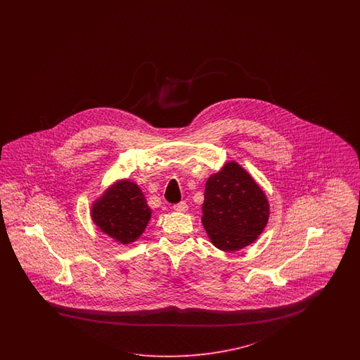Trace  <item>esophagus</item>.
<instances>
[{
    "label": "esophagus",
    "instance_id": "1",
    "mask_svg": "<svg viewBox=\"0 0 360 360\" xmlns=\"http://www.w3.org/2000/svg\"><path fill=\"white\" fill-rule=\"evenodd\" d=\"M187 205H186V202H181V203H178V205H174L173 206V210H174L175 212H186L187 211Z\"/></svg>",
    "mask_w": 360,
    "mask_h": 360
}]
</instances>
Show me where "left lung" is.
<instances>
[{"instance_id":"8db88e82","label":"left lung","mask_w":360,"mask_h":360,"mask_svg":"<svg viewBox=\"0 0 360 360\" xmlns=\"http://www.w3.org/2000/svg\"><path fill=\"white\" fill-rule=\"evenodd\" d=\"M202 223L220 251L235 252L260 236L269 219L262 187L239 164L227 162L206 182Z\"/></svg>"}]
</instances>
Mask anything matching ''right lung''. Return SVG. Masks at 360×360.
<instances>
[{"mask_svg": "<svg viewBox=\"0 0 360 360\" xmlns=\"http://www.w3.org/2000/svg\"><path fill=\"white\" fill-rule=\"evenodd\" d=\"M152 217L140 187L122 179L108 187L91 208V218L101 232L121 244L139 239Z\"/></svg>", "mask_w": 360, "mask_h": 360, "instance_id": "right-lung-1", "label": "right lung"}]
</instances>
